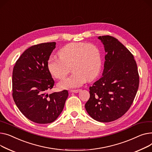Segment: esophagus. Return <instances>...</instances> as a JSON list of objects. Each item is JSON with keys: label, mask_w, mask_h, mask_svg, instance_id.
I'll return each instance as SVG.
<instances>
[{"label": "esophagus", "mask_w": 152, "mask_h": 152, "mask_svg": "<svg viewBox=\"0 0 152 152\" xmlns=\"http://www.w3.org/2000/svg\"><path fill=\"white\" fill-rule=\"evenodd\" d=\"M81 91V90H70L69 92L70 93H77Z\"/></svg>", "instance_id": "esophagus-1"}]
</instances>
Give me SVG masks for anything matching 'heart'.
<instances>
[{"label":"heart","instance_id":"1","mask_svg":"<svg viewBox=\"0 0 152 152\" xmlns=\"http://www.w3.org/2000/svg\"><path fill=\"white\" fill-rule=\"evenodd\" d=\"M59 59L50 58L47 67L52 76L62 79L72 66L73 74L62 80L58 86L61 89L75 88L86 80L91 81L99 75L102 67V56L96 45L85 42H72L62 47L58 52Z\"/></svg>","mask_w":152,"mask_h":152}]
</instances>
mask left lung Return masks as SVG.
<instances>
[{"label": "left lung", "mask_w": 152, "mask_h": 152, "mask_svg": "<svg viewBox=\"0 0 152 152\" xmlns=\"http://www.w3.org/2000/svg\"><path fill=\"white\" fill-rule=\"evenodd\" d=\"M104 45L102 77L90 87L85 109L94 120L107 123L120 118L130 108L138 90L139 77L131 53L110 35L98 37Z\"/></svg>", "instance_id": "8db88e82"}]
</instances>
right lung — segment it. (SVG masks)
<instances>
[{
  "label": "right lung",
  "mask_w": 152,
  "mask_h": 152,
  "mask_svg": "<svg viewBox=\"0 0 152 152\" xmlns=\"http://www.w3.org/2000/svg\"><path fill=\"white\" fill-rule=\"evenodd\" d=\"M55 48V42L29 47L17 60L13 70V100L27 118L39 124L55 121L69 95L67 90L47 93L55 83L47 62Z\"/></svg>",
  "instance_id": "1"
}]
</instances>
